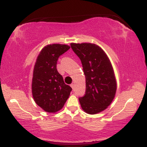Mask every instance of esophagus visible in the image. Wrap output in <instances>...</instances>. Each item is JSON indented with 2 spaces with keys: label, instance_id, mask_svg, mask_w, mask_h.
I'll return each instance as SVG.
<instances>
[{
  "label": "esophagus",
  "instance_id": "obj_1",
  "mask_svg": "<svg viewBox=\"0 0 147 147\" xmlns=\"http://www.w3.org/2000/svg\"><path fill=\"white\" fill-rule=\"evenodd\" d=\"M70 86L72 87V89H74V87H75V84H70Z\"/></svg>",
  "mask_w": 147,
  "mask_h": 147
}]
</instances>
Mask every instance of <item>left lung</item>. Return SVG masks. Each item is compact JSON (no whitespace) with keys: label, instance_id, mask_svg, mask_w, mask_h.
<instances>
[{"label":"left lung","instance_id":"8db88e82","mask_svg":"<svg viewBox=\"0 0 147 147\" xmlns=\"http://www.w3.org/2000/svg\"><path fill=\"white\" fill-rule=\"evenodd\" d=\"M80 59L86 77V92L79 98L86 113L96 114L105 110L113 100L117 89L113 69L100 47L90 43H71Z\"/></svg>","mask_w":147,"mask_h":147}]
</instances>
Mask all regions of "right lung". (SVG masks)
<instances>
[{
  "label": "right lung",
  "instance_id": "1",
  "mask_svg": "<svg viewBox=\"0 0 147 147\" xmlns=\"http://www.w3.org/2000/svg\"><path fill=\"white\" fill-rule=\"evenodd\" d=\"M70 49L63 44L48 45L42 49L35 63L32 91L38 106L48 113H55L63 108L72 88L63 82L57 63L59 57Z\"/></svg>",
  "mask_w": 147,
  "mask_h": 147
}]
</instances>
